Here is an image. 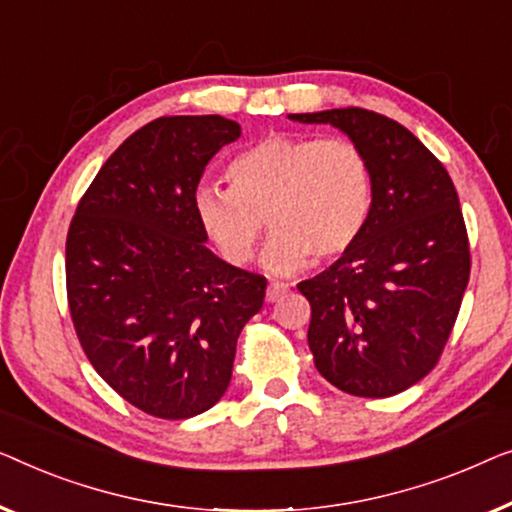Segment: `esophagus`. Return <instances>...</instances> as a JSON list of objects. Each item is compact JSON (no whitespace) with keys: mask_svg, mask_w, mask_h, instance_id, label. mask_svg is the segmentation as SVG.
Returning <instances> with one entry per match:
<instances>
[{"mask_svg":"<svg viewBox=\"0 0 512 512\" xmlns=\"http://www.w3.org/2000/svg\"><path fill=\"white\" fill-rule=\"evenodd\" d=\"M290 292V285L287 283H269V287H266V301H278L280 297H285V294Z\"/></svg>","mask_w":512,"mask_h":512,"instance_id":"obj_1","label":"esophagus"}]
</instances>
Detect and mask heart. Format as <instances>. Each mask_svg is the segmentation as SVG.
Wrapping results in <instances>:
<instances>
[{"label": "heart", "mask_w": 512, "mask_h": 512, "mask_svg": "<svg viewBox=\"0 0 512 512\" xmlns=\"http://www.w3.org/2000/svg\"><path fill=\"white\" fill-rule=\"evenodd\" d=\"M232 187L194 192L199 227L229 264L255 255L273 227L264 266L292 273L311 255L334 259L359 241L373 208V169L355 141L318 134H271L241 150L227 169Z\"/></svg>", "instance_id": "1"}]
</instances>
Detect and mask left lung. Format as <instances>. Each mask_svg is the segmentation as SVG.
Listing matches in <instances>:
<instances>
[{
  "label": "left lung",
  "instance_id": "obj_1",
  "mask_svg": "<svg viewBox=\"0 0 512 512\" xmlns=\"http://www.w3.org/2000/svg\"><path fill=\"white\" fill-rule=\"evenodd\" d=\"M290 118L343 129L373 169L364 234L297 285L311 304L315 369L352 397H394L438 364L469 285L471 248L455 183L387 115L348 106Z\"/></svg>",
  "mask_w": 512,
  "mask_h": 512
}]
</instances>
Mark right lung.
Listing matches in <instances>:
<instances>
[{
    "instance_id": "1",
    "label": "right lung",
    "mask_w": 512,
    "mask_h": 512,
    "mask_svg": "<svg viewBox=\"0 0 512 512\" xmlns=\"http://www.w3.org/2000/svg\"><path fill=\"white\" fill-rule=\"evenodd\" d=\"M241 136L222 115H164L129 136L78 201L67 301L81 348L127 403L185 420L220 401L266 278L206 248L194 192Z\"/></svg>"
}]
</instances>
